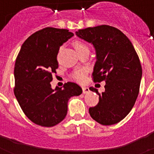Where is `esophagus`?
<instances>
[{
	"label": "esophagus",
	"mask_w": 154,
	"mask_h": 154,
	"mask_svg": "<svg viewBox=\"0 0 154 154\" xmlns=\"http://www.w3.org/2000/svg\"><path fill=\"white\" fill-rule=\"evenodd\" d=\"M89 92V89L88 88V87H82V92H83L84 94L87 93V92Z\"/></svg>",
	"instance_id": "obj_1"
}]
</instances>
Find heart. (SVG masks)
I'll list each match as a JSON object with an SVG mask.
<instances>
[{"label": "heart", "mask_w": 154, "mask_h": 154, "mask_svg": "<svg viewBox=\"0 0 154 154\" xmlns=\"http://www.w3.org/2000/svg\"><path fill=\"white\" fill-rule=\"evenodd\" d=\"M73 46H74L75 50L76 52L80 53L82 51H85V50H89V48L84 42H81V41H75L73 43ZM85 75H86V69H80L76 70L73 74V78L75 80L79 82H82L85 79Z\"/></svg>", "instance_id": "b5f03b06"}]
</instances>
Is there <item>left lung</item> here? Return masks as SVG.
I'll return each instance as SVG.
<instances>
[{"label": "left lung", "mask_w": 154, "mask_h": 154, "mask_svg": "<svg viewBox=\"0 0 154 154\" xmlns=\"http://www.w3.org/2000/svg\"><path fill=\"white\" fill-rule=\"evenodd\" d=\"M75 35L95 48L94 82H106L101 94L89 88L99 96L98 104L89 108L91 117L105 126L119 123L131 111L140 91L142 68L134 47L122 31L109 25L79 30Z\"/></svg>", "instance_id": "8db88e82"}]
</instances>
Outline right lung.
<instances>
[{
    "instance_id": "obj_1",
    "label": "right lung",
    "mask_w": 154,
    "mask_h": 154,
    "mask_svg": "<svg viewBox=\"0 0 154 154\" xmlns=\"http://www.w3.org/2000/svg\"><path fill=\"white\" fill-rule=\"evenodd\" d=\"M67 29L45 28L24 42L14 65V96L27 117L35 124L54 126L67 115L68 102L82 89L75 82L51 89L52 74L58 68L60 46L73 36Z\"/></svg>"
}]
</instances>
